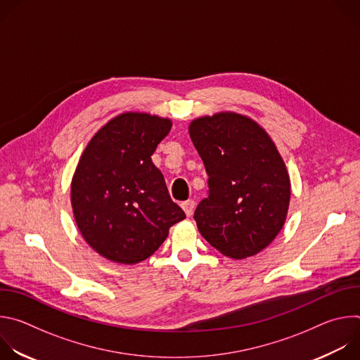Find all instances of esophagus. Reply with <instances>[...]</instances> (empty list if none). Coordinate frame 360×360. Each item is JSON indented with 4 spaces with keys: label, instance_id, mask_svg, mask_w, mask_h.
Returning a JSON list of instances; mask_svg holds the SVG:
<instances>
[{
    "label": "esophagus",
    "instance_id": "34e87169",
    "mask_svg": "<svg viewBox=\"0 0 360 360\" xmlns=\"http://www.w3.org/2000/svg\"><path fill=\"white\" fill-rule=\"evenodd\" d=\"M181 207H182V210L185 211L186 217H191V215L193 214V210H195V200L188 199V200H185V202L181 203Z\"/></svg>",
    "mask_w": 360,
    "mask_h": 360
}]
</instances>
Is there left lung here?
I'll list each match as a JSON object with an SVG mask.
<instances>
[{
	"label": "left lung",
	"instance_id": "left-lung-1",
	"mask_svg": "<svg viewBox=\"0 0 360 360\" xmlns=\"http://www.w3.org/2000/svg\"><path fill=\"white\" fill-rule=\"evenodd\" d=\"M189 135L208 174V196L193 214L200 235L233 259L261 252L281 232L290 199L289 175L274 141L233 112L192 121Z\"/></svg>",
	"mask_w": 360,
	"mask_h": 360
}]
</instances>
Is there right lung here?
I'll return each instance as SVG.
<instances>
[{"mask_svg":"<svg viewBox=\"0 0 360 360\" xmlns=\"http://www.w3.org/2000/svg\"><path fill=\"white\" fill-rule=\"evenodd\" d=\"M172 122L125 112L88 142L71 184L78 229L108 261L134 265L155 252L169 228L185 219L150 155Z\"/></svg>","mask_w":360,"mask_h":360,"instance_id":"obj_1","label":"right lung"}]
</instances>
